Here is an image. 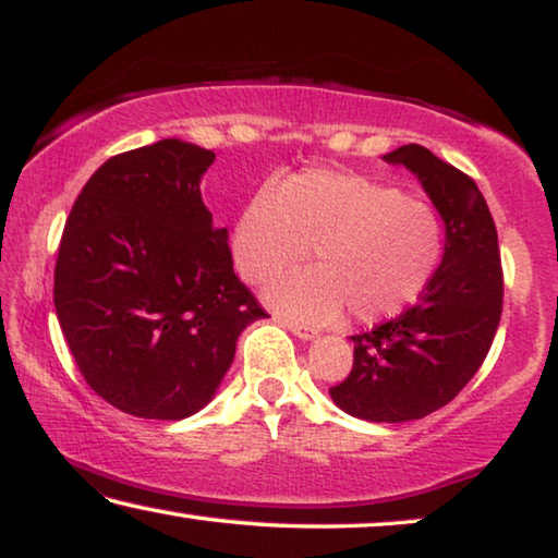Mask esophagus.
<instances>
[{
  "label": "esophagus",
  "instance_id": "obj_1",
  "mask_svg": "<svg viewBox=\"0 0 558 558\" xmlns=\"http://www.w3.org/2000/svg\"><path fill=\"white\" fill-rule=\"evenodd\" d=\"M277 322L284 324V327H287L291 333H296L299 339H314V337H316V329H312V327H304V324H299V322L284 319V316H277Z\"/></svg>",
  "mask_w": 558,
  "mask_h": 558
}]
</instances>
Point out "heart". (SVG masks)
I'll return each instance as SVG.
<instances>
[{
    "label": "heart",
    "instance_id": "heart-1",
    "mask_svg": "<svg viewBox=\"0 0 558 558\" xmlns=\"http://www.w3.org/2000/svg\"><path fill=\"white\" fill-rule=\"evenodd\" d=\"M304 322L391 319L416 302L439 269L444 221L432 204L356 171L312 167L254 192L234 221L231 254L250 284Z\"/></svg>",
    "mask_w": 558,
    "mask_h": 558
}]
</instances>
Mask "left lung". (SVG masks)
<instances>
[{
	"instance_id": "1",
	"label": "left lung",
	"mask_w": 558,
	"mask_h": 558,
	"mask_svg": "<svg viewBox=\"0 0 558 558\" xmlns=\"http://www.w3.org/2000/svg\"><path fill=\"white\" fill-rule=\"evenodd\" d=\"M404 165L447 225L441 267L397 319L356 333L349 376L329 393L366 422H411L447 407L478 372L499 329L504 269L499 236L474 179L422 144L384 157Z\"/></svg>"
}]
</instances>
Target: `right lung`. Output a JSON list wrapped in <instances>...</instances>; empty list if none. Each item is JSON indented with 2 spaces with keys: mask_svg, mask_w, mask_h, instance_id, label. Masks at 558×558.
Listing matches in <instances>:
<instances>
[{
  "mask_svg": "<svg viewBox=\"0 0 558 558\" xmlns=\"http://www.w3.org/2000/svg\"><path fill=\"white\" fill-rule=\"evenodd\" d=\"M214 151L182 140L107 159L66 217L54 308L92 391L140 418L192 416L246 324L267 316L234 274L199 179Z\"/></svg>",
  "mask_w": 558,
  "mask_h": 558,
  "instance_id": "1",
  "label": "right lung"
}]
</instances>
